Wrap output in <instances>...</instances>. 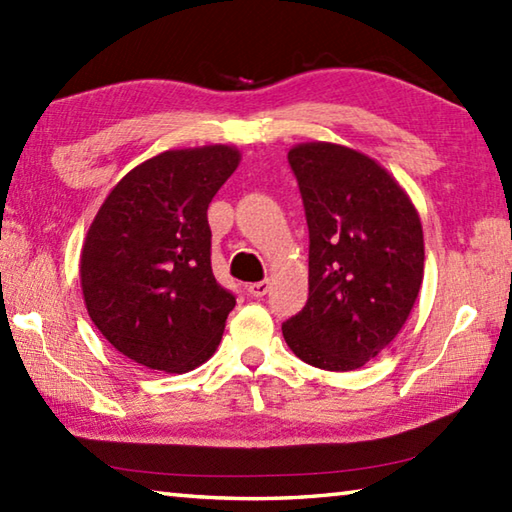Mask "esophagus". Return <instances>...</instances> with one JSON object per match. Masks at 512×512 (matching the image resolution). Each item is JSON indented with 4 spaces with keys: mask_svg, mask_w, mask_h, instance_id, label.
Returning <instances> with one entry per match:
<instances>
[{
    "mask_svg": "<svg viewBox=\"0 0 512 512\" xmlns=\"http://www.w3.org/2000/svg\"><path fill=\"white\" fill-rule=\"evenodd\" d=\"M248 293H250V296H253V298H264L266 293H268V280L248 284Z\"/></svg>",
    "mask_w": 512,
    "mask_h": 512,
    "instance_id": "1",
    "label": "esophagus"
}]
</instances>
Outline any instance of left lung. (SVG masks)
Segmentation results:
<instances>
[{"instance_id":"1","label":"left lung","mask_w":512,"mask_h":512,"mask_svg":"<svg viewBox=\"0 0 512 512\" xmlns=\"http://www.w3.org/2000/svg\"><path fill=\"white\" fill-rule=\"evenodd\" d=\"M309 228V298L282 323L296 357L348 372L400 334L424 273L420 216L384 167L348 146H293Z\"/></svg>"}]
</instances>
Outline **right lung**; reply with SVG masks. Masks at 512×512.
<instances>
[{"instance_id": "obj_1", "label": "right lung", "mask_w": 512, "mask_h": 512, "mask_svg": "<svg viewBox=\"0 0 512 512\" xmlns=\"http://www.w3.org/2000/svg\"><path fill=\"white\" fill-rule=\"evenodd\" d=\"M237 164L225 144L164 151L128 171L94 216L81 253L85 307L131 361L187 372L219 345L237 298L212 273L207 207Z\"/></svg>"}]
</instances>
